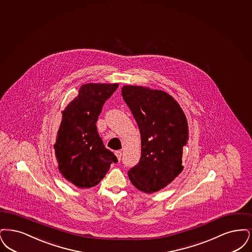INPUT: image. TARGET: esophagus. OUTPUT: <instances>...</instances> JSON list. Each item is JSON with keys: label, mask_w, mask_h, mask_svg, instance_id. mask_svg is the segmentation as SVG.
Returning a JSON list of instances; mask_svg holds the SVG:
<instances>
[{"label": "esophagus", "mask_w": 252, "mask_h": 252, "mask_svg": "<svg viewBox=\"0 0 252 252\" xmlns=\"http://www.w3.org/2000/svg\"><path fill=\"white\" fill-rule=\"evenodd\" d=\"M115 154H116V156H117L118 160H119V161H121V155H122V153H121V151H117V152L115 153Z\"/></svg>", "instance_id": "obj_1"}]
</instances>
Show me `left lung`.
<instances>
[{
    "label": "left lung",
    "instance_id": "1",
    "mask_svg": "<svg viewBox=\"0 0 252 252\" xmlns=\"http://www.w3.org/2000/svg\"><path fill=\"white\" fill-rule=\"evenodd\" d=\"M121 94L141 135V157L128 171L131 184L152 194L169 185L183 169L188 124L179 103L162 90L124 86Z\"/></svg>",
    "mask_w": 252,
    "mask_h": 252
}]
</instances>
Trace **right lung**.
Here are the masks:
<instances>
[{
    "instance_id": "add662e5",
    "label": "right lung",
    "mask_w": 252,
    "mask_h": 252,
    "mask_svg": "<svg viewBox=\"0 0 252 252\" xmlns=\"http://www.w3.org/2000/svg\"><path fill=\"white\" fill-rule=\"evenodd\" d=\"M119 88L118 84H87L66 109L54 145L61 174L79 188L97 186L117 163L98 135L96 122L104 102Z\"/></svg>"
}]
</instances>
